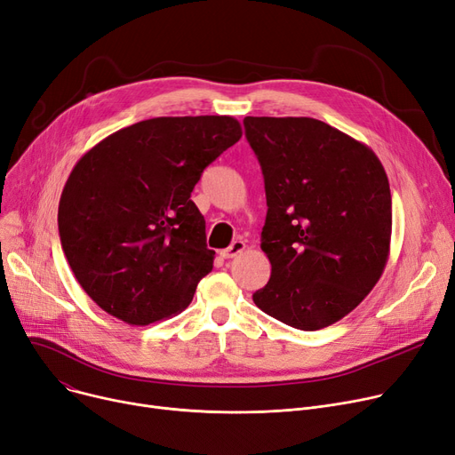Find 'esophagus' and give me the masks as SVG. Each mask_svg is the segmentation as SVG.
Returning <instances> with one entry per match:
<instances>
[{
	"label": "esophagus",
	"instance_id": "34e87169",
	"mask_svg": "<svg viewBox=\"0 0 455 455\" xmlns=\"http://www.w3.org/2000/svg\"><path fill=\"white\" fill-rule=\"evenodd\" d=\"M244 250H246V243H244V241H235L229 248H226V250L220 251V257H224V259H233V257H236L239 253H243Z\"/></svg>",
	"mask_w": 455,
	"mask_h": 455
}]
</instances>
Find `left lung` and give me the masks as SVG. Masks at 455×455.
<instances>
[{
  "label": "left lung",
  "instance_id": "8db88e82",
  "mask_svg": "<svg viewBox=\"0 0 455 455\" xmlns=\"http://www.w3.org/2000/svg\"><path fill=\"white\" fill-rule=\"evenodd\" d=\"M263 170L261 250L272 265L255 306L287 326L316 331L354 311L391 251L393 202L374 151L307 116H246Z\"/></svg>",
  "mask_w": 455,
  "mask_h": 455
}]
</instances>
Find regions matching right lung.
<instances>
[{"label": "right lung", "instance_id": "add662e5", "mask_svg": "<svg viewBox=\"0 0 455 455\" xmlns=\"http://www.w3.org/2000/svg\"><path fill=\"white\" fill-rule=\"evenodd\" d=\"M241 137L233 116H159L120 129L76 163L59 202L60 244L105 313L146 326L188 307L214 259L190 192Z\"/></svg>", "mask_w": 455, "mask_h": 455}]
</instances>
